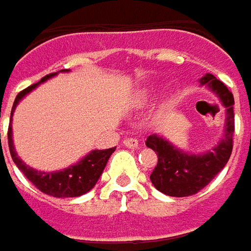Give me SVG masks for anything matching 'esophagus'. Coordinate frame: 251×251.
Returning a JSON list of instances; mask_svg holds the SVG:
<instances>
[{
	"mask_svg": "<svg viewBox=\"0 0 251 251\" xmlns=\"http://www.w3.org/2000/svg\"><path fill=\"white\" fill-rule=\"evenodd\" d=\"M123 144H124L127 148H137V147H138V140H135V138H126Z\"/></svg>",
	"mask_w": 251,
	"mask_h": 251,
	"instance_id": "1",
	"label": "esophagus"
}]
</instances>
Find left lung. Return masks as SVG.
Listing matches in <instances>:
<instances>
[{"label": "left lung", "instance_id": "8db88e82", "mask_svg": "<svg viewBox=\"0 0 251 251\" xmlns=\"http://www.w3.org/2000/svg\"><path fill=\"white\" fill-rule=\"evenodd\" d=\"M201 83L215 92L222 104L226 107L225 135L219 145L207 153L190 155L153 134L145 141L147 147L158 155V163L151 173V181L160 193L170 197H188L197 194L225 168L233 148V95L226 85L217 79L212 74L202 76Z\"/></svg>", "mask_w": 251, "mask_h": 251}]
</instances>
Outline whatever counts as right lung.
<instances>
[{"mask_svg":"<svg viewBox=\"0 0 251 251\" xmlns=\"http://www.w3.org/2000/svg\"><path fill=\"white\" fill-rule=\"evenodd\" d=\"M53 75H55V73L46 75L37 83H33L24 91L19 92L14 101V106H12L11 117L14 114L16 104L19 103V100L24 98L25 95L34 89L39 83L51 78ZM8 145H9V152H11L12 159L16 163V166L19 168V170L27 177V180H30L34 187L39 188L42 193L57 198L79 197V196H82L85 193H88L89 190H92L100 177L101 172L106 166L110 155L114 152V148H109V150L104 151H92L89 155H86L82 160H79L74 166H70V168L60 170V172L46 173V172L34 170L30 166H26L24 162L18 158L14 148V142H12L11 124L8 127Z\"/></svg>","mask_w":251,"mask_h":251,"instance_id":"right-lung-1","label":"right lung"}]
</instances>
